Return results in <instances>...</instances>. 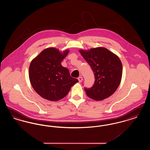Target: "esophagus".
<instances>
[{"label":"esophagus","mask_w":150,"mask_h":150,"mask_svg":"<svg viewBox=\"0 0 150 150\" xmlns=\"http://www.w3.org/2000/svg\"><path fill=\"white\" fill-rule=\"evenodd\" d=\"M83 77H81V76H80V77H79L78 80L79 82V83H81V82L83 81Z\"/></svg>","instance_id":"obj_1"}]
</instances>
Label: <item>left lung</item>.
Listing matches in <instances>:
<instances>
[{
    "mask_svg": "<svg viewBox=\"0 0 150 150\" xmlns=\"http://www.w3.org/2000/svg\"><path fill=\"white\" fill-rule=\"evenodd\" d=\"M79 51L92 69L95 76L93 86L85 88L86 95L95 100L110 97L121 82L122 66L120 58L104 47Z\"/></svg>",
    "mask_w": 150,
    "mask_h": 150,
    "instance_id": "1",
    "label": "left lung"
}]
</instances>
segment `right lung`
Here are the masks:
<instances>
[{
    "label": "right lung",
    "instance_id": "1",
    "mask_svg": "<svg viewBox=\"0 0 150 150\" xmlns=\"http://www.w3.org/2000/svg\"><path fill=\"white\" fill-rule=\"evenodd\" d=\"M69 52L68 50L61 52L50 47L31 61L29 79L33 89L43 98L51 101L61 100L69 92L72 86L78 82L61 64Z\"/></svg>",
    "mask_w": 150,
    "mask_h": 150
}]
</instances>
